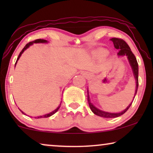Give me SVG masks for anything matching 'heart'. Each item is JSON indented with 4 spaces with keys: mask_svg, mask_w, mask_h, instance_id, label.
I'll use <instances>...</instances> for the list:
<instances>
[{
    "mask_svg": "<svg viewBox=\"0 0 153 153\" xmlns=\"http://www.w3.org/2000/svg\"><path fill=\"white\" fill-rule=\"evenodd\" d=\"M101 52H103V51H101Z\"/></svg>",
    "mask_w": 153,
    "mask_h": 153,
    "instance_id": "heart-1",
    "label": "heart"
}]
</instances>
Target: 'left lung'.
<instances>
[{"label":"left lung","mask_w":153,"mask_h":153,"mask_svg":"<svg viewBox=\"0 0 153 153\" xmlns=\"http://www.w3.org/2000/svg\"><path fill=\"white\" fill-rule=\"evenodd\" d=\"M111 40L114 43V47L116 48V49H118L119 51L118 54V56H126L127 57V59H128L129 64L131 67V69H132L134 76V78L136 79V91H135V94H137L138 87H139V67H138V62L137 60V58H136L135 56L134 55V53L131 52L130 48H129V45L125 42V41L123 40L122 39L120 38H116V37H114V38L111 39ZM88 104L90 106V108L92 111H93L95 115H97L98 116L103 117V118H116V117L120 116L121 115L124 114L125 112L128 110V108L130 107V106L132 104V102L129 104V105L127 106V107L125 108L124 111H123L122 112L120 113H108L106 111H103L98 109L97 108H96L95 106L93 105V104L91 102V100H90L89 98V95H88Z\"/></svg>","instance_id":"8db88e82"}]
</instances>
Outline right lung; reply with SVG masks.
I'll use <instances>...</instances> for the list:
<instances>
[{
    "mask_svg": "<svg viewBox=\"0 0 153 153\" xmlns=\"http://www.w3.org/2000/svg\"><path fill=\"white\" fill-rule=\"evenodd\" d=\"M46 42H47V40H45V39H35V40H34V41H33V42H30L29 43H28L27 44V45L25 46L24 47V49H22V51L20 52V53H19V56H18V58H17V60H16V63H15V65H16V62H17V61H18V60L19 59V58H20V56H22V54L24 53V51H25V50L26 49H28V48L30 47V45H32L33 43H46ZM60 104L59 106H58V107H57V108H56V109H55L54 111H53L52 112H51V113H49V114H45V115H44V116H37V117H35V118H48V117H50V116H51L52 115H53L54 114H55L56 112H57L58 111V110L59 109V108H60ZM20 110V109H19ZM21 111V110H20ZM22 111L23 114H25L24 112L22 111Z\"/></svg>",
    "mask_w": 153,
    "mask_h": 153,
    "instance_id": "add662e5",
    "label": "right lung"
}]
</instances>
